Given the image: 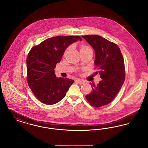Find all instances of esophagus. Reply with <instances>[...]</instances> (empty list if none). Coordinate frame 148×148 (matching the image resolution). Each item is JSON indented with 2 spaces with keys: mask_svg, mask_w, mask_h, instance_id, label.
<instances>
[{
  "mask_svg": "<svg viewBox=\"0 0 148 148\" xmlns=\"http://www.w3.org/2000/svg\"><path fill=\"white\" fill-rule=\"evenodd\" d=\"M76 82L79 83V84H83L85 83L84 80H83L82 79H77L76 80Z\"/></svg>",
  "mask_w": 148,
  "mask_h": 148,
  "instance_id": "obj_1",
  "label": "esophagus"
}]
</instances>
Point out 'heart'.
I'll return each instance as SVG.
<instances>
[{
    "label": "heart",
    "instance_id": "heart-1",
    "mask_svg": "<svg viewBox=\"0 0 148 148\" xmlns=\"http://www.w3.org/2000/svg\"><path fill=\"white\" fill-rule=\"evenodd\" d=\"M69 47L68 48L66 49V50L65 51L64 55H65V54L66 53L67 51L69 50ZM89 49H91V48H90L89 46L86 45H84V44L81 45V46H80V52H81V53H82V52H83V51H85Z\"/></svg>",
    "mask_w": 148,
    "mask_h": 148
}]
</instances>
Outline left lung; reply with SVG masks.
<instances>
[{"label": "left lung", "instance_id": "8db88e82", "mask_svg": "<svg viewBox=\"0 0 148 148\" xmlns=\"http://www.w3.org/2000/svg\"><path fill=\"white\" fill-rule=\"evenodd\" d=\"M95 51V68L102 79L92 84V92L85 98L91 106L99 108L111 103L123 84L125 70L123 56L119 47L97 35L82 36Z\"/></svg>", "mask_w": 148, "mask_h": 148}]
</instances>
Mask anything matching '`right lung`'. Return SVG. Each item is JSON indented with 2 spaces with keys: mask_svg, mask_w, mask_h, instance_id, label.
I'll use <instances>...</instances> for the list:
<instances>
[{
  "mask_svg": "<svg viewBox=\"0 0 148 148\" xmlns=\"http://www.w3.org/2000/svg\"><path fill=\"white\" fill-rule=\"evenodd\" d=\"M79 36H58L50 38L33 47L27 58V82L35 97L43 103L53 105L64 98L74 81L56 77L54 69L66 48Z\"/></svg>",
  "mask_w": 148,
  "mask_h": 148,
  "instance_id": "1",
  "label": "right lung"
}]
</instances>
